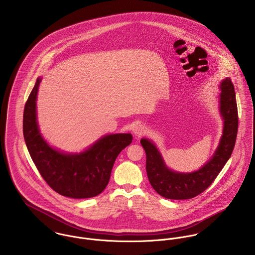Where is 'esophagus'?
<instances>
[{
  "label": "esophagus",
  "mask_w": 255,
  "mask_h": 255,
  "mask_svg": "<svg viewBox=\"0 0 255 255\" xmlns=\"http://www.w3.org/2000/svg\"><path fill=\"white\" fill-rule=\"evenodd\" d=\"M133 132H134L135 136H137V137H139V136L143 135V134L146 132V129L145 128H144V126H142V125H138V126H136V127L133 128Z\"/></svg>",
  "instance_id": "esophagus-1"
}]
</instances>
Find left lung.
I'll use <instances>...</instances> for the list:
<instances>
[{
    "instance_id": "obj_1",
    "label": "left lung",
    "mask_w": 255,
    "mask_h": 255,
    "mask_svg": "<svg viewBox=\"0 0 255 255\" xmlns=\"http://www.w3.org/2000/svg\"><path fill=\"white\" fill-rule=\"evenodd\" d=\"M220 88V113L224 120L223 135L213 157L198 171L184 174L168 169L156 146L146 138L140 140L145 150L148 180L161 196L181 200L202 193L214 182L230 159L239 128L238 107L235 87L230 77L222 81Z\"/></svg>"
}]
</instances>
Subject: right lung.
<instances>
[{
	"instance_id": "obj_1",
	"label": "right lung",
	"mask_w": 255,
	"mask_h": 255,
	"mask_svg": "<svg viewBox=\"0 0 255 255\" xmlns=\"http://www.w3.org/2000/svg\"><path fill=\"white\" fill-rule=\"evenodd\" d=\"M41 78L25 103L23 136L37 170L48 185L61 195L89 198L100 194L109 182L120 152L132 141L130 133L108 134L79 154L53 149L41 136L36 121V98Z\"/></svg>"
}]
</instances>
